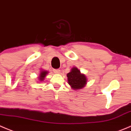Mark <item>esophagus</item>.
Here are the masks:
<instances>
[{
    "label": "esophagus",
    "instance_id": "esophagus-1",
    "mask_svg": "<svg viewBox=\"0 0 131 131\" xmlns=\"http://www.w3.org/2000/svg\"><path fill=\"white\" fill-rule=\"evenodd\" d=\"M53 71L56 74H59V73H60V70L59 69H53Z\"/></svg>",
    "mask_w": 131,
    "mask_h": 131
}]
</instances>
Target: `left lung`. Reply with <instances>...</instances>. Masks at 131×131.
Masks as SVG:
<instances>
[{"instance_id": "obj_1", "label": "left lung", "mask_w": 131, "mask_h": 131, "mask_svg": "<svg viewBox=\"0 0 131 131\" xmlns=\"http://www.w3.org/2000/svg\"><path fill=\"white\" fill-rule=\"evenodd\" d=\"M68 82L72 88L79 90L84 87L86 83V76L81 74L80 71L77 68H72L71 72L67 74Z\"/></svg>"}]
</instances>
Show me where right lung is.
<instances>
[{"label": "right lung", "mask_w": 131, "mask_h": 131, "mask_svg": "<svg viewBox=\"0 0 131 131\" xmlns=\"http://www.w3.org/2000/svg\"><path fill=\"white\" fill-rule=\"evenodd\" d=\"M47 74V71H41V73H40V77H39V79H40V81H42L44 79V78H45L46 74Z\"/></svg>", "instance_id": "right-lung-1"}]
</instances>
